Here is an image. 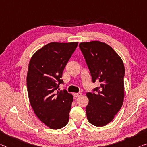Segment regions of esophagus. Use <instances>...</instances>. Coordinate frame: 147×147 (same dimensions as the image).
<instances>
[{"label": "esophagus", "instance_id": "esophagus-1", "mask_svg": "<svg viewBox=\"0 0 147 147\" xmlns=\"http://www.w3.org/2000/svg\"><path fill=\"white\" fill-rule=\"evenodd\" d=\"M81 95V92H78V93H74V98H77V97H79Z\"/></svg>", "mask_w": 147, "mask_h": 147}]
</instances>
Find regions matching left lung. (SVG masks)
<instances>
[{
	"label": "left lung",
	"mask_w": 147,
	"mask_h": 147,
	"mask_svg": "<svg viewBox=\"0 0 147 147\" xmlns=\"http://www.w3.org/2000/svg\"><path fill=\"white\" fill-rule=\"evenodd\" d=\"M80 48L89 67L92 82L100 83L87 92L88 121L102 127L113 120L124 99L125 68L121 58L111 47L100 41L81 42Z\"/></svg>",
	"instance_id": "1"
}]
</instances>
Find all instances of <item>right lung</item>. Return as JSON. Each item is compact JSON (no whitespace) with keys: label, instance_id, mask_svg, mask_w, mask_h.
Wrapping results in <instances>:
<instances>
[{"label":"right lung","instance_id":"obj_1","mask_svg":"<svg viewBox=\"0 0 147 147\" xmlns=\"http://www.w3.org/2000/svg\"><path fill=\"white\" fill-rule=\"evenodd\" d=\"M78 42H53L32 56L27 74V88L36 116L53 129L67 125L73 96L66 90L58 91L63 71ZM58 90H60L58 89Z\"/></svg>","mask_w":147,"mask_h":147}]
</instances>
